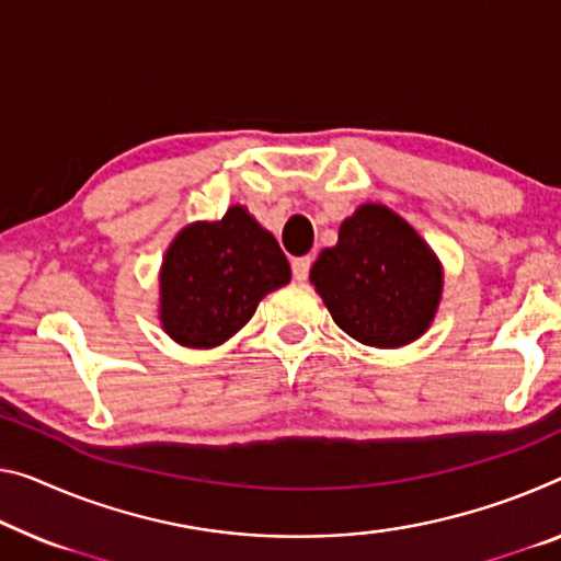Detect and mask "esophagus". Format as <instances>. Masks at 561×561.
Masks as SVG:
<instances>
[{
    "mask_svg": "<svg viewBox=\"0 0 561 561\" xmlns=\"http://www.w3.org/2000/svg\"><path fill=\"white\" fill-rule=\"evenodd\" d=\"M290 268H293V278H296V280H306V278H308V271H310V257H308V255L293 257Z\"/></svg>",
    "mask_w": 561,
    "mask_h": 561,
    "instance_id": "esophagus-1",
    "label": "esophagus"
}]
</instances>
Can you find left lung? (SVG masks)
<instances>
[{
    "label": "left lung",
    "instance_id": "8db88e82",
    "mask_svg": "<svg viewBox=\"0 0 561 561\" xmlns=\"http://www.w3.org/2000/svg\"><path fill=\"white\" fill-rule=\"evenodd\" d=\"M310 283L335 325L364 346L401 348L434 323L444 265L399 213L364 203L318 253Z\"/></svg>",
    "mask_w": 561,
    "mask_h": 561
}]
</instances>
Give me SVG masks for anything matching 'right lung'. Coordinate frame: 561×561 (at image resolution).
<instances>
[{
	"mask_svg": "<svg viewBox=\"0 0 561 561\" xmlns=\"http://www.w3.org/2000/svg\"><path fill=\"white\" fill-rule=\"evenodd\" d=\"M162 331L187 348H215L251 321L268 293L290 280L278 240L243 205L197 220L172 238L160 265Z\"/></svg>",
	"mask_w": 561,
	"mask_h": 561,
	"instance_id": "add662e5",
	"label": "right lung"
}]
</instances>
